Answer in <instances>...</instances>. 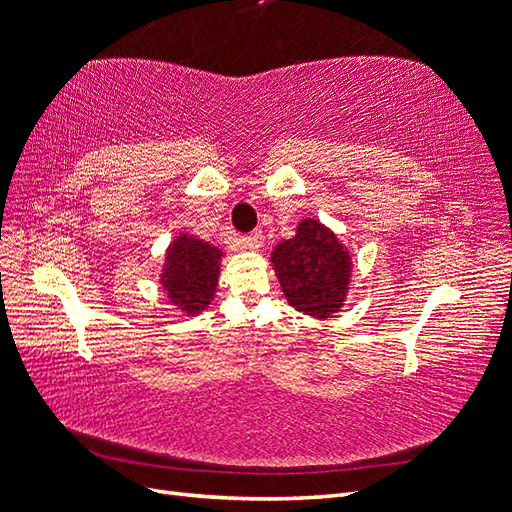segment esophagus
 Masks as SVG:
<instances>
[{"instance_id":"esophagus-1","label":"esophagus","mask_w":512,"mask_h":512,"mask_svg":"<svg viewBox=\"0 0 512 512\" xmlns=\"http://www.w3.org/2000/svg\"><path fill=\"white\" fill-rule=\"evenodd\" d=\"M245 250H260L262 245H265V235H262V230H254L250 235L241 239Z\"/></svg>"}]
</instances>
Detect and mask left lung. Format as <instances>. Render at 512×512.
I'll list each match as a JSON object with an SVG mask.
<instances>
[{
	"mask_svg": "<svg viewBox=\"0 0 512 512\" xmlns=\"http://www.w3.org/2000/svg\"><path fill=\"white\" fill-rule=\"evenodd\" d=\"M271 262L284 297L299 312L331 318L344 305L352 258L335 232L318 220H303L297 235L275 247Z\"/></svg>",
	"mask_w": 512,
	"mask_h": 512,
	"instance_id": "1",
	"label": "left lung"
}]
</instances>
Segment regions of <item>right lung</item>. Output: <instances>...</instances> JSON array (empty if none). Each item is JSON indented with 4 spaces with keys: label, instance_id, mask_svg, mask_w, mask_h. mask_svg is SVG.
Segmentation results:
<instances>
[{
    "label": "right lung",
    "instance_id": "obj_1",
    "mask_svg": "<svg viewBox=\"0 0 512 512\" xmlns=\"http://www.w3.org/2000/svg\"><path fill=\"white\" fill-rule=\"evenodd\" d=\"M220 258L218 247L190 235L170 243L160 280L170 303L190 316L207 309L218 286Z\"/></svg>",
    "mask_w": 512,
    "mask_h": 512
}]
</instances>
